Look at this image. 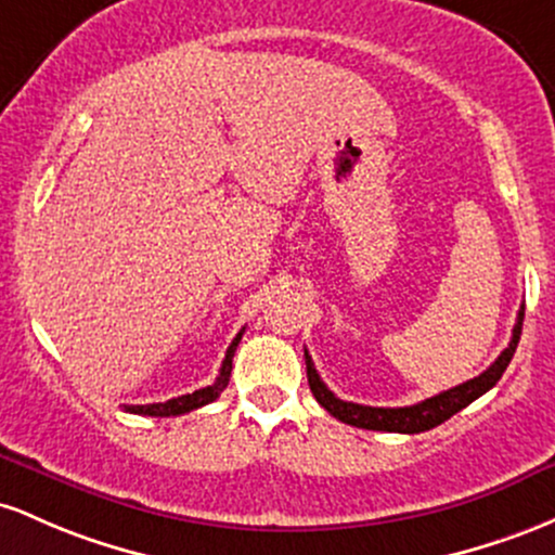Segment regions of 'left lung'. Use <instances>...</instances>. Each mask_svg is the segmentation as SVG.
<instances>
[{
  "label": "left lung",
  "instance_id": "1",
  "mask_svg": "<svg viewBox=\"0 0 555 555\" xmlns=\"http://www.w3.org/2000/svg\"><path fill=\"white\" fill-rule=\"evenodd\" d=\"M521 320H525V309H519V317H516L512 344H508V348H503L501 357H498L493 364L482 372V375L475 379H466V383L456 385V388L443 390V393H438L433 398H425V401L414 403V406L383 409V406H361V403L344 401V398L335 396L333 390H327V385L322 383L320 375H317L314 361H311L309 351L304 348L309 388H311V393H314L317 401H320L322 409H327L335 420L346 422V425H351V427L379 429V433H403V435L425 433V429L443 425L446 420H451L453 414L462 412L464 406H469V403L477 401L479 396L488 393L498 379H501L503 372H506L508 361H512V357H514L516 344H519Z\"/></svg>",
  "mask_w": 555,
  "mask_h": 555
}]
</instances>
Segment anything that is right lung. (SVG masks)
<instances>
[{
  "label": "right lung",
  "instance_id": "obj_1",
  "mask_svg": "<svg viewBox=\"0 0 555 555\" xmlns=\"http://www.w3.org/2000/svg\"><path fill=\"white\" fill-rule=\"evenodd\" d=\"M241 335H244V330H241V333L233 338V344L228 346L225 361H222V366H220V375H217L215 383L207 385V388H198V390H194V393L170 398V401H165V403H146V406H126V412L143 414V416H180V414L194 412V409L207 406V403L215 401V398H220L222 390L228 388L230 372H233V357H235V348H238V344H241Z\"/></svg>",
  "mask_w": 555,
  "mask_h": 555
}]
</instances>
